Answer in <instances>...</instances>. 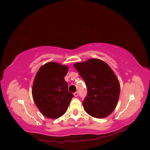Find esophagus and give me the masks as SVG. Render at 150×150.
<instances>
[{"mask_svg":"<svg viewBox=\"0 0 150 150\" xmlns=\"http://www.w3.org/2000/svg\"><path fill=\"white\" fill-rule=\"evenodd\" d=\"M73 94H74V96H75V97H77V96H78V92H77V91L75 92V93H73Z\"/></svg>","mask_w":150,"mask_h":150,"instance_id":"34e87169","label":"esophagus"}]
</instances>
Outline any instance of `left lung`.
<instances>
[{"instance_id": "left-lung-1", "label": "left lung", "mask_w": 150, "mask_h": 150, "mask_svg": "<svg viewBox=\"0 0 150 150\" xmlns=\"http://www.w3.org/2000/svg\"><path fill=\"white\" fill-rule=\"evenodd\" d=\"M85 82L87 95L82 101L90 115L104 118L115 108L120 94L119 82L110 67L103 60L91 59L74 64Z\"/></svg>"}]
</instances>
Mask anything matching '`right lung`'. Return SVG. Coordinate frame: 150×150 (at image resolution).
I'll return each instance as SVG.
<instances>
[{"label": "right lung", "instance_id": "right-lung-1", "mask_svg": "<svg viewBox=\"0 0 150 150\" xmlns=\"http://www.w3.org/2000/svg\"><path fill=\"white\" fill-rule=\"evenodd\" d=\"M68 67L50 62L39 69L35 77L32 95L35 103L44 116L57 119L66 113L71 98L64 77Z\"/></svg>", "mask_w": 150, "mask_h": 150}]
</instances>
